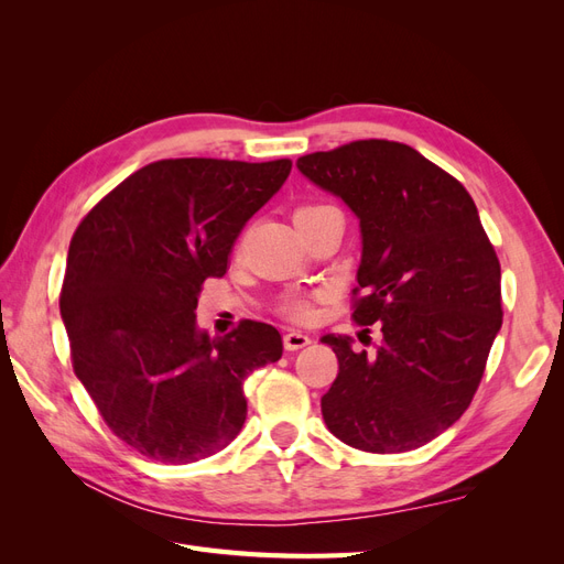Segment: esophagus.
Wrapping results in <instances>:
<instances>
[{
  "label": "esophagus",
  "instance_id": "1",
  "mask_svg": "<svg viewBox=\"0 0 564 564\" xmlns=\"http://www.w3.org/2000/svg\"><path fill=\"white\" fill-rule=\"evenodd\" d=\"M308 344H311V336H308V334L294 332V329H289V332L284 334V348H286V350H301V348H305Z\"/></svg>",
  "mask_w": 564,
  "mask_h": 564
}]
</instances>
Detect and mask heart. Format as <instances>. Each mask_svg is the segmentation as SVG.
Returning a JSON list of instances; mask_svg holds the SVG:
<instances>
[{"instance_id":"1","label":"heart","mask_w":564,"mask_h":564,"mask_svg":"<svg viewBox=\"0 0 564 564\" xmlns=\"http://www.w3.org/2000/svg\"><path fill=\"white\" fill-rule=\"evenodd\" d=\"M317 209V204H305V207H299L296 214L303 212H313ZM317 301L319 296H292L282 303V315L294 319V322H311L317 315Z\"/></svg>"}]
</instances>
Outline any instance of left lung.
<instances>
[{
	"instance_id": "8db88e82",
	"label": "left lung",
	"mask_w": 564,
	"mask_h": 564,
	"mask_svg": "<svg viewBox=\"0 0 564 564\" xmlns=\"http://www.w3.org/2000/svg\"><path fill=\"white\" fill-rule=\"evenodd\" d=\"M296 166L360 218L352 319L383 332L373 355L348 336L322 338L338 357L324 423L371 454L423 447L468 409L501 329V265L480 214L464 185L404 143L352 141Z\"/></svg>"
}]
</instances>
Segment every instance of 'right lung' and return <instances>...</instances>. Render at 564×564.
<instances>
[{"mask_svg": "<svg viewBox=\"0 0 564 564\" xmlns=\"http://www.w3.org/2000/svg\"><path fill=\"white\" fill-rule=\"evenodd\" d=\"M292 160L152 162L82 218L61 289L73 369L108 429L160 464H193L237 437L242 383L278 362L282 336L245 319L226 336L197 329L204 280L224 278L247 220Z\"/></svg>", "mask_w": 564, "mask_h": 564, "instance_id": "1", "label": "right lung"}]
</instances>
